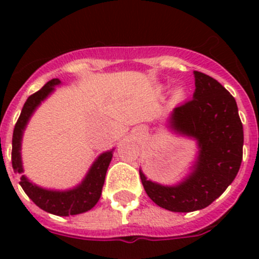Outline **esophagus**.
<instances>
[{"label": "esophagus", "instance_id": "esophagus-1", "mask_svg": "<svg viewBox=\"0 0 259 259\" xmlns=\"http://www.w3.org/2000/svg\"><path fill=\"white\" fill-rule=\"evenodd\" d=\"M139 134H142V132H139Z\"/></svg>", "mask_w": 259, "mask_h": 259}]
</instances>
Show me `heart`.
<instances>
[{"instance_id": "obj_1", "label": "heart", "mask_w": 259, "mask_h": 259, "mask_svg": "<svg viewBox=\"0 0 259 259\" xmlns=\"http://www.w3.org/2000/svg\"><path fill=\"white\" fill-rule=\"evenodd\" d=\"M185 96H187V93H185V90L183 88H177L176 90L173 91V94H171V99H173V101H176V103L184 100Z\"/></svg>"}]
</instances>
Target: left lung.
I'll use <instances>...</instances> for the list:
<instances>
[{
  "label": "left lung",
  "mask_w": 259,
  "mask_h": 259,
  "mask_svg": "<svg viewBox=\"0 0 259 259\" xmlns=\"http://www.w3.org/2000/svg\"><path fill=\"white\" fill-rule=\"evenodd\" d=\"M193 100L174 108L166 127L194 140L197 154L187 174L166 185L139 169L146 194L159 207L188 213L211 204L232 184L241 168L243 125L236 99L213 77L194 71Z\"/></svg>",
  "instance_id": "obj_1"
}]
</instances>
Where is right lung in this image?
<instances>
[{
    "mask_svg": "<svg viewBox=\"0 0 259 259\" xmlns=\"http://www.w3.org/2000/svg\"><path fill=\"white\" fill-rule=\"evenodd\" d=\"M61 85L59 79H52L49 81L41 90L31 95L26 100L14 129V137H12V168L15 173L21 174L20 185L25 190L31 200L35 203L41 209L48 213L55 214L60 217L76 215V214L85 213L95 207L101 197L104 182H105L106 171H108L109 164L113 159L114 148L108 151L101 153L98 158L94 160L91 166L89 168L88 173L85 174L82 180L75 187L69 189H50L37 185L36 183L31 182L25 176V169L22 164V138L28 121L32 117L33 113L38 109L41 103L46 100L50 95L55 91L56 86Z\"/></svg>",
    "mask_w": 259,
    "mask_h": 259,
    "instance_id": "add662e5",
    "label": "right lung"
}]
</instances>
